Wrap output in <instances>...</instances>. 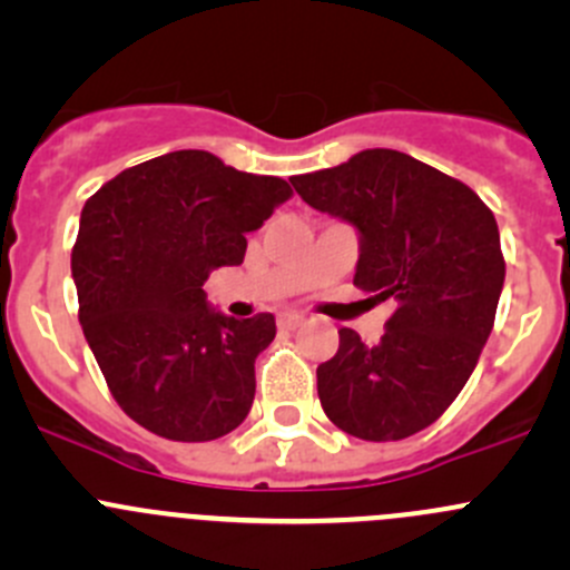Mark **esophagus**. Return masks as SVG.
I'll return each instance as SVG.
<instances>
[{
  "instance_id": "1",
  "label": "esophagus",
  "mask_w": 570,
  "mask_h": 570,
  "mask_svg": "<svg viewBox=\"0 0 570 570\" xmlns=\"http://www.w3.org/2000/svg\"><path fill=\"white\" fill-rule=\"evenodd\" d=\"M301 322H303V314H295V312H286V314H281V317H278L281 327H297Z\"/></svg>"
}]
</instances>
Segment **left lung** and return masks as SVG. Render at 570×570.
<instances>
[{
  "mask_svg": "<svg viewBox=\"0 0 570 570\" xmlns=\"http://www.w3.org/2000/svg\"><path fill=\"white\" fill-rule=\"evenodd\" d=\"M314 209L358 232L353 284L394 301L375 344L353 327L317 366L325 416L364 441L430 428L461 394L491 336L504 284L499 226L480 195L392 148L292 178Z\"/></svg>",
  "mask_w": 570,
  "mask_h": 570,
  "instance_id": "8db88e82",
  "label": "left lung"
}]
</instances>
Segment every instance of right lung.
I'll return each instance as SVG.
<instances>
[{"label":"right lung","mask_w":570,"mask_h":570,"mask_svg":"<svg viewBox=\"0 0 570 570\" xmlns=\"http://www.w3.org/2000/svg\"><path fill=\"white\" fill-rule=\"evenodd\" d=\"M292 198L209 151L126 168L79 217L71 273L79 322L115 402L170 441H215L245 422L273 314L234 320L206 303L212 269L243 264L248 239Z\"/></svg>","instance_id":"right-lung-1"}]
</instances>
